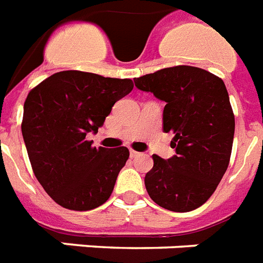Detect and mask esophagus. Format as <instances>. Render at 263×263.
Wrapping results in <instances>:
<instances>
[{
    "instance_id": "esophagus-1",
    "label": "esophagus",
    "mask_w": 263,
    "mask_h": 263,
    "mask_svg": "<svg viewBox=\"0 0 263 263\" xmlns=\"http://www.w3.org/2000/svg\"><path fill=\"white\" fill-rule=\"evenodd\" d=\"M140 155V152L134 151V149H130V157H137Z\"/></svg>"
}]
</instances>
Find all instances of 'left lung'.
<instances>
[{
  "label": "left lung",
  "instance_id": "left-lung-1",
  "mask_svg": "<svg viewBox=\"0 0 263 263\" xmlns=\"http://www.w3.org/2000/svg\"><path fill=\"white\" fill-rule=\"evenodd\" d=\"M141 91L164 100L163 129L172 132L176 155H153L145 175L149 197L171 212H190L206 202L230 164L235 115L226 84L205 69L178 65L134 80Z\"/></svg>",
  "mask_w": 263,
  "mask_h": 263
}]
</instances>
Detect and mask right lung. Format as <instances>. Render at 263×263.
Segmentation results:
<instances>
[{
    "label": "right lung",
    "instance_id": "right-lung-1",
    "mask_svg": "<svg viewBox=\"0 0 263 263\" xmlns=\"http://www.w3.org/2000/svg\"><path fill=\"white\" fill-rule=\"evenodd\" d=\"M133 87L130 79L64 70L29 91L23 138L36 179L62 208L91 211L110 198L129 149L96 148L87 134L98 132Z\"/></svg>",
    "mask_w": 263,
    "mask_h": 263
}]
</instances>
